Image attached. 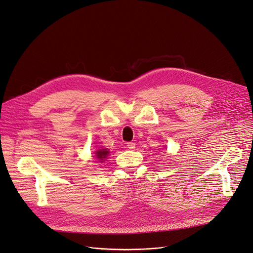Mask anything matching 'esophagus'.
<instances>
[{
  "label": "esophagus",
  "mask_w": 253,
  "mask_h": 253,
  "mask_svg": "<svg viewBox=\"0 0 253 253\" xmlns=\"http://www.w3.org/2000/svg\"><path fill=\"white\" fill-rule=\"evenodd\" d=\"M127 148L129 150H133L135 148V144H133V142H128L127 144Z\"/></svg>",
  "instance_id": "1"
}]
</instances>
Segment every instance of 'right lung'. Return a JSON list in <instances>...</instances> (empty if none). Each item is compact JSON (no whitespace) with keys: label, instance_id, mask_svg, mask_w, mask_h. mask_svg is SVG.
Listing matches in <instances>:
<instances>
[{"label":"right lung","instance_id":"obj_1","mask_svg":"<svg viewBox=\"0 0 253 253\" xmlns=\"http://www.w3.org/2000/svg\"><path fill=\"white\" fill-rule=\"evenodd\" d=\"M96 154H97L96 156H97L98 159H104L107 156L108 151H106V150H99V151L96 152Z\"/></svg>","mask_w":253,"mask_h":253}]
</instances>
